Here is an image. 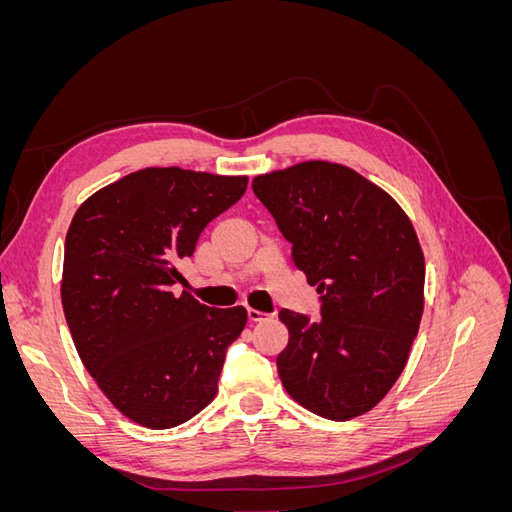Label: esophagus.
<instances>
[{
  "instance_id": "1",
  "label": "esophagus",
  "mask_w": 512,
  "mask_h": 512,
  "mask_svg": "<svg viewBox=\"0 0 512 512\" xmlns=\"http://www.w3.org/2000/svg\"><path fill=\"white\" fill-rule=\"evenodd\" d=\"M271 318V314H265V312H258V309H247V320L250 322H265V320H269Z\"/></svg>"
}]
</instances>
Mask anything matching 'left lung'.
Segmentation results:
<instances>
[{"instance_id":"8db88e82","label":"left lung","mask_w":512,"mask_h":512,"mask_svg":"<svg viewBox=\"0 0 512 512\" xmlns=\"http://www.w3.org/2000/svg\"><path fill=\"white\" fill-rule=\"evenodd\" d=\"M320 294V318L282 309L288 395L331 421L369 412L404 371L423 316L425 258L408 215L378 185L331 162L252 181Z\"/></svg>"}]
</instances>
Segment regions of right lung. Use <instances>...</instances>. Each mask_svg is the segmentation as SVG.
Here are the masks:
<instances>
[{
    "label": "right lung",
    "mask_w": 512,
    "mask_h": 512,
    "mask_svg": "<svg viewBox=\"0 0 512 512\" xmlns=\"http://www.w3.org/2000/svg\"><path fill=\"white\" fill-rule=\"evenodd\" d=\"M247 177L145 168L79 207L66 235L61 303L76 352L111 404L168 429L207 408L243 307L198 303L179 273L200 232L245 194Z\"/></svg>",
    "instance_id": "obj_1"
}]
</instances>
